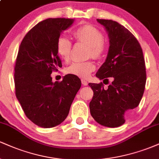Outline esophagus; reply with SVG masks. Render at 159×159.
I'll list each match as a JSON object with an SVG mask.
<instances>
[{"label":"esophagus","instance_id":"obj_1","mask_svg":"<svg viewBox=\"0 0 159 159\" xmlns=\"http://www.w3.org/2000/svg\"><path fill=\"white\" fill-rule=\"evenodd\" d=\"M81 83H82V84H84V86H87V84H88V82L86 81L85 79H81Z\"/></svg>","mask_w":159,"mask_h":159}]
</instances>
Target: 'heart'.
Masks as SVG:
<instances>
[{"label": "heart", "mask_w": 159, "mask_h": 159, "mask_svg": "<svg viewBox=\"0 0 159 159\" xmlns=\"http://www.w3.org/2000/svg\"><path fill=\"white\" fill-rule=\"evenodd\" d=\"M72 35L78 41L83 42L89 45V56L94 58H99L105 51L104 36L98 29L90 25H85L78 27L72 32ZM72 44L66 36L61 35L58 37L56 43V50L62 59L67 61L69 59L72 52ZM96 69V65L93 61H73L66 68L69 74L78 77L88 78L93 71Z\"/></svg>", "instance_id": "1"}]
</instances>
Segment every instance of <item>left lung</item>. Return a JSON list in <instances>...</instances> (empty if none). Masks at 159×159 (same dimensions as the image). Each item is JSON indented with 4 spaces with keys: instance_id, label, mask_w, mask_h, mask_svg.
<instances>
[{
    "instance_id": "8db88e82",
    "label": "left lung",
    "mask_w": 159,
    "mask_h": 159,
    "mask_svg": "<svg viewBox=\"0 0 159 159\" xmlns=\"http://www.w3.org/2000/svg\"><path fill=\"white\" fill-rule=\"evenodd\" d=\"M97 21L106 29L110 46L96 76L107 81V78L111 77L113 81L107 89L102 82L89 84L93 90L90 114L100 125L118 127L138 106L143 96L147 80L145 61L140 43L128 29L112 20Z\"/></svg>"
}]
</instances>
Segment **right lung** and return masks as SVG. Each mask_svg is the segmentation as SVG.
<instances>
[{"mask_svg":"<svg viewBox=\"0 0 159 159\" xmlns=\"http://www.w3.org/2000/svg\"><path fill=\"white\" fill-rule=\"evenodd\" d=\"M74 19L56 18L40 21L20 45L15 65L16 96L24 112L38 126L52 128L64 121L81 88V80L66 75L52 81L51 74L62 67L56 43Z\"/></svg>","mask_w":159,"mask_h":159,"instance_id":"add662e5","label":"right lung"}]
</instances>
